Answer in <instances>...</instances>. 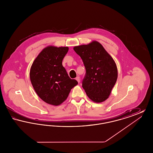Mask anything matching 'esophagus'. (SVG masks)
<instances>
[{"instance_id": "1", "label": "esophagus", "mask_w": 153, "mask_h": 153, "mask_svg": "<svg viewBox=\"0 0 153 153\" xmlns=\"http://www.w3.org/2000/svg\"><path fill=\"white\" fill-rule=\"evenodd\" d=\"M76 80H77V82L79 83L80 81V77H79V76H77V77L76 78Z\"/></svg>"}]
</instances>
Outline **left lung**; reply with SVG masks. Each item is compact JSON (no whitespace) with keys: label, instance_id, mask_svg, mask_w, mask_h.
<instances>
[{"label":"left lung","instance_id":"8db88e82","mask_svg":"<svg viewBox=\"0 0 153 153\" xmlns=\"http://www.w3.org/2000/svg\"><path fill=\"white\" fill-rule=\"evenodd\" d=\"M74 51L80 56L86 73L82 87L93 102L107 100L117 79V69L114 59L97 41L74 46Z\"/></svg>","mask_w":153,"mask_h":153}]
</instances>
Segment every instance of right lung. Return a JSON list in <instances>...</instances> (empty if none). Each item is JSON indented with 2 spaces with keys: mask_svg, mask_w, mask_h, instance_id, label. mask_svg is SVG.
Instances as JSON below:
<instances>
[{
  "mask_svg": "<svg viewBox=\"0 0 153 153\" xmlns=\"http://www.w3.org/2000/svg\"><path fill=\"white\" fill-rule=\"evenodd\" d=\"M68 50V47L48 46L41 51L31 66V84L38 96L48 104H61L78 84L69 77L62 64Z\"/></svg>",
  "mask_w": 153,
  "mask_h": 153,
  "instance_id": "add662e5",
  "label": "right lung"
}]
</instances>
